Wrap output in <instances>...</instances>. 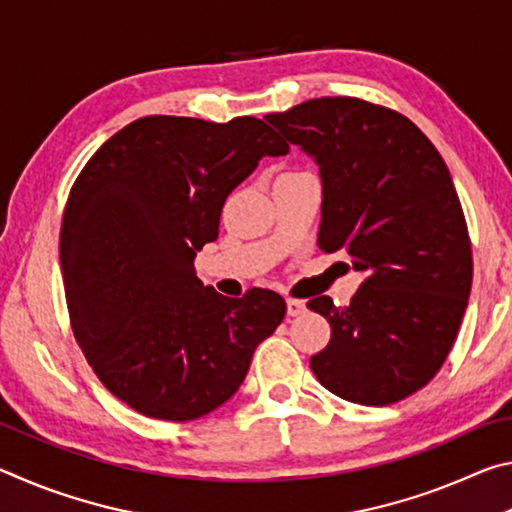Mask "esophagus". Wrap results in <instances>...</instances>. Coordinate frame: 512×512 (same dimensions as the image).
Listing matches in <instances>:
<instances>
[{
  "mask_svg": "<svg viewBox=\"0 0 512 512\" xmlns=\"http://www.w3.org/2000/svg\"><path fill=\"white\" fill-rule=\"evenodd\" d=\"M305 311H307V305L302 300H293V298L287 300V316L289 318H298L305 314Z\"/></svg>",
  "mask_w": 512,
  "mask_h": 512,
  "instance_id": "1",
  "label": "esophagus"
}]
</instances>
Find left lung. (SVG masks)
I'll return each instance as SVG.
<instances>
[{
	"mask_svg": "<svg viewBox=\"0 0 512 512\" xmlns=\"http://www.w3.org/2000/svg\"><path fill=\"white\" fill-rule=\"evenodd\" d=\"M316 162L318 248L363 275L350 305L307 302L332 325L311 370L348 402L386 406L427 386L472 289V248L445 160L418 126L361 99L325 97L264 117Z\"/></svg>",
	"mask_w": 512,
	"mask_h": 512,
	"instance_id": "8db88e82",
	"label": "left lung"
}]
</instances>
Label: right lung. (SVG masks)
Wrapping results in <instances>:
<instances>
[{
	"label": "right lung",
	"mask_w": 512,
	"mask_h": 512,
	"mask_svg": "<svg viewBox=\"0 0 512 512\" xmlns=\"http://www.w3.org/2000/svg\"><path fill=\"white\" fill-rule=\"evenodd\" d=\"M287 153L255 117H142L76 178L60 230L69 318L103 386L137 413L187 422L219 409L282 323V296L225 298L194 259L219 237L232 189Z\"/></svg>",
	"instance_id": "obj_1"
}]
</instances>
